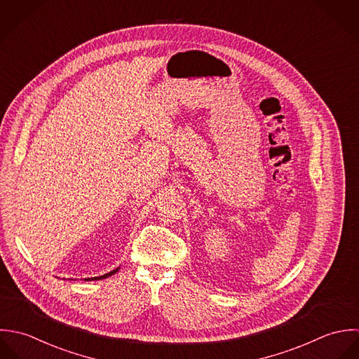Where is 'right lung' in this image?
<instances>
[{
	"mask_svg": "<svg viewBox=\"0 0 359 359\" xmlns=\"http://www.w3.org/2000/svg\"><path fill=\"white\" fill-rule=\"evenodd\" d=\"M118 272V269H115V271H112V272H109V273H107V275H104V276H100V278H91V279H86V280H97V279H105V278H109L111 275H114V273H116Z\"/></svg>",
	"mask_w": 359,
	"mask_h": 359,
	"instance_id": "right-lung-1",
	"label": "right lung"
}]
</instances>
